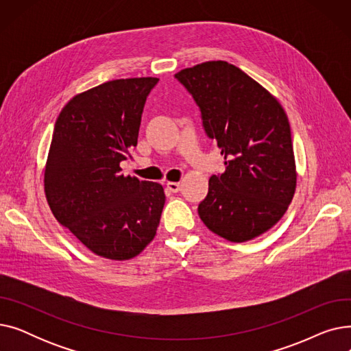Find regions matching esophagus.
Returning a JSON list of instances; mask_svg holds the SVG:
<instances>
[{"mask_svg":"<svg viewBox=\"0 0 351 351\" xmlns=\"http://www.w3.org/2000/svg\"><path fill=\"white\" fill-rule=\"evenodd\" d=\"M166 188H168L172 193H176L180 191V183H176V182H168L166 183Z\"/></svg>","mask_w":351,"mask_h":351,"instance_id":"1","label":"esophagus"}]
</instances>
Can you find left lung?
I'll list each match as a JSON object with an SVG mask.
<instances>
[{
  "label": "left lung",
  "mask_w": 351,
  "mask_h": 351,
  "mask_svg": "<svg viewBox=\"0 0 351 351\" xmlns=\"http://www.w3.org/2000/svg\"><path fill=\"white\" fill-rule=\"evenodd\" d=\"M175 78L199 106L205 134L226 160L197 206L202 222L226 241H250L279 222L296 189L285 110L261 84L225 61L182 69Z\"/></svg>",
  "instance_id": "left-lung-1"
}]
</instances>
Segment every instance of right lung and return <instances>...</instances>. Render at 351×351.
<instances>
[{"label":"right lung","instance_id":"1","mask_svg":"<svg viewBox=\"0 0 351 351\" xmlns=\"http://www.w3.org/2000/svg\"><path fill=\"white\" fill-rule=\"evenodd\" d=\"M158 78L115 80L73 97L53 126L44 186L58 222L98 256L126 261L156 234L159 183L123 176Z\"/></svg>","mask_w":351,"mask_h":351}]
</instances>
